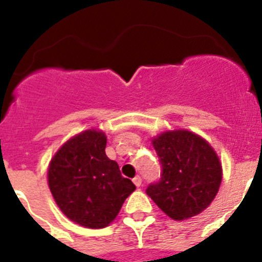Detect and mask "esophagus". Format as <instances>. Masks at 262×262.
I'll use <instances>...</instances> for the list:
<instances>
[{"mask_svg": "<svg viewBox=\"0 0 262 262\" xmlns=\"http://www.w3.org/2000/svg\"><path fill=\"white\" fill-rule=\"evenodd\" d=\"M133 182H134V185H136V186H141L142 185V178L141 176H136V178L133 179Z\"/></svg>", "mask_w": 262, "mask_h": 262, "instance_id": "obj_1", "label": "esophagus"}]
</instances>
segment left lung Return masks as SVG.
<instances>
[{"label":"left lung","mask_w":262,"mask_h":262,"mask_svg":"<svg viewBox=\"0 0 262 262\" xmlns=\"http://www.w3.org/2000/svg\"><path fill=\"white\" fill-rule=\"evenodd\" d=\"M152 144L162 170L160 181L147 187L148 196L175 221L207 209L222 182V165L212 146L185 129L163 132Z\"/></svg>","instance_id":"1"}]
</instances>
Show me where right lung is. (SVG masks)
<instances>
[{
  "label": "right lung",
  "instance_id": "add662e5",
  "mask_svg": "<svg viewBox=\"0 0 262 262\" xmlns=\"http://www.w3.org/2000/svg\"><path fill=\"white\" fill-rule=\"evenodd\" d=\"M105 147L104 132L89 129L66 142L49 163L48 185L55 203L67 218L87 228L109 226L136 190Z\"/></svg>",
  "mask_w": 262,
  "mask_h": 262
}]
</instances>
